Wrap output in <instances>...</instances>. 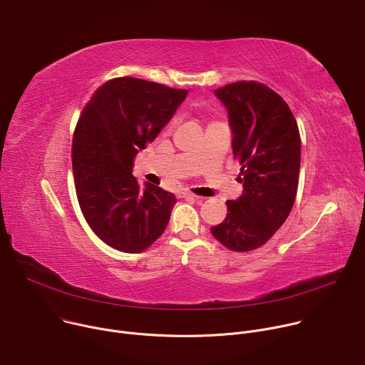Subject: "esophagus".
Instances as JSON below:
<instances>
[{"label": "esophagus", "instance_id": "1", "mask_svg": "<svg viewBox=\"0 0 365 365\" xmlns=\"http://www.w3.org/2000/svg\"><path fill=\"white\" fill-rule=\"evenodd\" d=\"M179 196H180V197H187V199H189V197H192V199H193V197H197L196 195H193V193H190V192H187V190H180V192H179Z\"/></svg>", "mask_w": 365, "mask_h": 365}]
</instances>
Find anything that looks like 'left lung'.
Instances as JSON below:
<instances>
[{"mask_svg": "<svg viewBox=\"0 0 365 365\" xmlns=\"http://www.w3.org/2000/svg\"><path fill=\"white\" fill-rule=\"evenodd\" d=\"M232 131L242 195L212 235L238 252L264 245L287 220L297 192L300 134L283 98L264 83L240 81L215 89Z\"/></svg>", "mask_w": 365, "mask_h": 365, "instance_id": "8db88e82", "label": "left lung"}]
</instances>
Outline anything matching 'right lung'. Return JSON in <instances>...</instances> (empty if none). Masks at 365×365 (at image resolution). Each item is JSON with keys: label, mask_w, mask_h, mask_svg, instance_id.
<instances>
[{"label": "right lung", "mask_w": 365, "mask_h": 365, "mask_svg": "<svg viewBox=\"0 0 365 365\" xmlns=\"http://www.w3.org/2000/svg\"><path fill=\"white\" fill-rule=\"evenodd\" d=\"M187 95L162 83L115 78L99 86L83 108L72 144L81 211L110 247L141 252L166 230L176 197L133 176L137 153L170 121Z\"/></svg>", "instance_id": "add662e5"}]
</instances>
